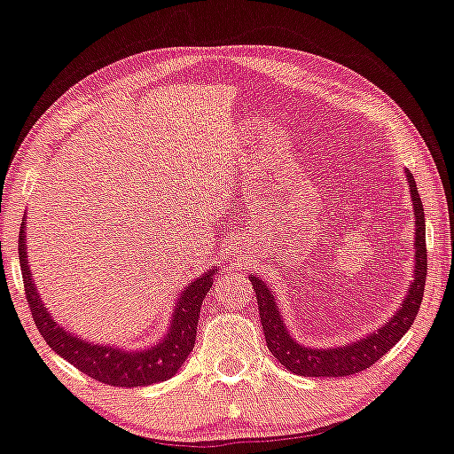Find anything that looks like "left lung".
<instances>
[{
	"mask_svg": "<svg viewBox=\"0 0 454 454\" xmlns=\"http://www.w3.org/2000/svg\"><path fill=\"white\" fill-rule=\"evenodd\" d=\"M408 184L411 201H414V218H416V265H414V283L410 286V294L402 303V309L391 320L379 328L371 336H364L363 340L340 348L317 350L300 347L287 328L283 326V320L277 309L275 295H270L269 287L256 277H248L253 281L254 297L259 303V314L262 333H265L267 347L273 356L279 361L283 367L292 371V373L303 377H347L361 373L375 364L389 348H394L397 340L408 333L411 324H414L418 309H420L424 286H426V269H428V254H426V222H424V207L422 200L418 195V187L414 175L408 171Z\"/></svg>",
	"mask_w": 454,
	"mask_h": 454,
	"instance_id": "obj_1",
	"label": "left lung"
}]
</instances>
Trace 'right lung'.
<instances>
[{"instance_id": "right-lung-1", "label": "right lung", "mask_w": 454, "mask_h": 454, "mask_svg": "<svg viewBox=\"0 0 454 454\" xmlns=\"http://www.w3.org/2000/svg\"><path fill=\"white\" fill-rule=\"evenodd\" d=\"M18 253L26 300H28V308L38 333L43 334L46 344L54 353L63 356L65 361H69L73 367H77L87 377L96 379L99 383L114 385V387H140V385L159 383L177 373V369L185 363V358L193 350L201 301L206 300L209 287H212L215 269L207 270L204 277L193 281L181 294L173 314L171 330L167 333L165 340L159 342L151 350L126 353V350H118L114 347H98V344H90L65 333L52 320L51 314L46 312L44 303L40 301L36 287L32 283L28 259H26L24 222L20 226Z\"/></svg>"}]
</instances>
